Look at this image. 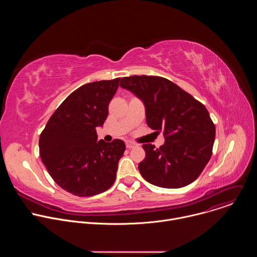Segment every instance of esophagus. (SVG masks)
Wrapping results in <instances>:
<instances>
[{"mask_svg":"<svg viewBox=\"0 0 257 257\" xmlns=\"http://www.w3.org/2000/svg\"><path fill=\"white\" fill-rule=\"evenodd\" d=\"M135 145H136V143H134V142H132V141H127V142H126V148L129 149V150H130V149H133Z\"/></svg>","mask_w":257,"mask_h":257,"instance_id":"1","label":"esophagus"}]
</instances>
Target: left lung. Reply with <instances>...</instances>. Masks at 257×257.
Wrapping results in <instances>:
<instances>
[{"label":"left lung","mask_w":257,"mask_h":257,"mask_svg":"<svg viewBox=\"0 0 257 257\" xmlns=\"http://www.w3.org/2000/svg\"><path fill=\"white\" fill-rule=\"evenodd\" d=\"M120 86L145 105L146 123L166 139L160 149L143 144L141 176L159 187L181 188L201 174L210 160L215 126L206 107L174 82L160 76L123 77Z\"/></svg>","instance_id":"8db88e82"}]
</instances>
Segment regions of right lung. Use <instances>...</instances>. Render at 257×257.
I'll return each instance as SVG.
<instances>
[{
  "mask_svg": "<svg viewBox=\"0 0 257 257\" xmlns=\"http://www.w3.org/2000/svg\"><path fill=\"white\" fill-rule=\"evenodd\" d=\"M121 78L86 83L73 91L51 116L40 136V156L49 174L67 192L79 197L99 194L116 180L125 152L120 139L97 141L108 103Z\"/></svg>",
  "mask_w": 257,
  "mask_h": 257,
  "instance_id": "right-lung-1",
  "label": "right lung"
}]
</instances>
